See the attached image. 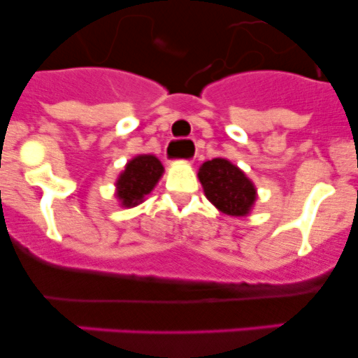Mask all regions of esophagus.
I'll return each mask as SVG.
<instances>
[{"instance_id":"obj_1","label":"esophagus","mask_w":358,"mask_h":358,"mask_svg":"<svg viewBox=\"0 0 358 358\" xmlns=\"http://www.w3.org/2000/svg\"><path fill=\"white\" fill-rule=\"evenodd\" d=\"M169 157V156H168ZM169 161H173V159L171 157H169ZM182 161H185V162H189V159H182Z\"/></svg>"}]
</instances>
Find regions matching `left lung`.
<instances>
[{"instance_id":"left-lung-1","label":"left lung","mask_w":358,"mask_h":358,"mask_svg":"<svg viewBox=\"0 0 358 358\" xmlns=\"http://www.w3.org/2000/svg\"><path fill=\"white\" fill-rule=\"evenodd\" d=\"M197 176L208 201L222 213L244 216L251 211L256 201V189L236 164L222 157L211 159L201 166Z\"/></svg>"}]
</instances>
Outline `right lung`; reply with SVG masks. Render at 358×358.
Returning a JSON list of instances; mask_svg holds the SVG:
<instances>
[{"label": "right lung", "instance_id": "1", "mask_svg": "<svg viewBox=\"0 0 358 358\" xmlns=\"http://www.w3.org/2000/svg\"><path fill=\"white\" fill-rule=\"evenodd\" d=\"M161 161L150 154H142V156L133 157L128 164L124 166V171L119 175L115 187H117V199L124 208H133L140 204L147 194L156 187L159 178L162 176Z\"/></svg>", "mask_w": 358, "mask_h": 358}]
</instances>
